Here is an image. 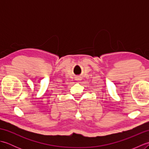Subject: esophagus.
Instances as JSON below:
<instances>
[{
  "mask_svg": "<svg viewBox=\"0 0 149 149\" xmlns=\"http://www.w3.org/2000/svg\"><path fill=\"white\" fill-rule=\"evenodd\" d=\"M76 79H77V81H81V77H77Z\"/></svg>",
  "mask_w": 149,
  "mask_h": 149,
  "instance_id": "obj_1",
  "label": "esophagus"
}]
</instances>
